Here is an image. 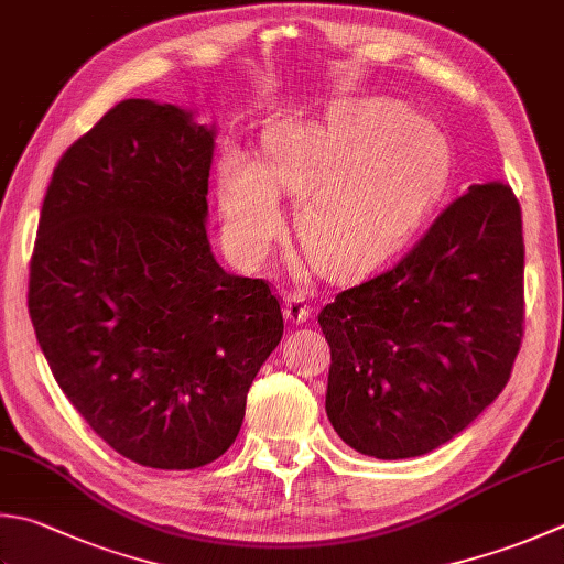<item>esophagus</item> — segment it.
I'll return each instance as SVG.
<instances>
[{
    "label": "esophagus",
    "instance_id": "esophagus-1",
    "mask_svg": "<svg viewBox=\"0 0 564 564\" xmlns=\"http://www.w3.org/2000/svg\"><path fill=\"white\" fill-rule=\"evenodd\" d=\"M284 316L290 324H304L312 316V306L306 304L304 294L290 292L284 296Z\"/></svg>",
    "mask_w": 564,
    "mask_h": 564
}]
</instances>
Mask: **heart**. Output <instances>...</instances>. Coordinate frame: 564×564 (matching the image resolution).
<instances>
[{
    "label": "heart",
    "mask_w": 564,
    "mask_h": 564,
    "mask_svg": "<svg viewBox=\"0 0 564 564\" xmlns=\"http://www.w3.org/2000/svg\"><path fill=\"white\" fill-rule=\"evenodd\" d=\"M264 162L230 150L218 166L226 232L258 254L282 228L280 191L304 196L296 230L332 278L376 268L414 236L452 172L449 142L424 117L382 98L338 100L312 120L272 122Z\"/></svg>",
    "instance_id": "1"
}]
</instances>
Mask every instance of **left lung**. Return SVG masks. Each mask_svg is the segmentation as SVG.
Masks as SVG:
<instances>
[{"label": "left lung", "instance_id": "8db88e82", "mask_svg": "<svg viewBox=\"0 0 564 564\" xmlns=\"http://www.w3.org/2000/svg\"><path fill=\"white\" fill-rule=\"evenodd\" d=\"M523 220L503 182L469 186L395 268L318 314L326 414L348 447L410 459L501 395L523 341Z\"/></svg>", "mask_w": 564, "mask_h": 564}]
</instances>
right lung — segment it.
<instances>
[{
  "instance_id": "add662e5",
  "label": "right lung",
  "mask_w": 564,
  "mask_h": 564,
  "mask_svg": "<svg viewBox=\"0 0 564 564\" xmlns=\"http://www.w3.org/2000/svg\"><path fill=\"white\" fill-rule=\"evenodd\" d=\"M216 127L122 100L53 169L29 316L61 390L127 459L184 471L236 442L284 322L264 280L210 250Z\"/></svg>"
}]
</instances>
